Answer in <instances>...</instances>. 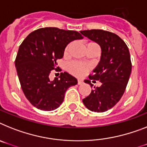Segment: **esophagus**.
Wrapping results in <instances>:
<instances>
[{"mask_svg":"<svg viewBox=\"0 0 147 147\" xmlns=\"http://www.w3.org/2000/svg\"><path fill=\"white\" fill-rule=\"evenodd\" d=\"M84 83V81L82 79H78V84L81 85Z\"/></svg>","mask_w":147,"mask_h":147,"instance_id":"1","label":"esophagus"}]
</instances>
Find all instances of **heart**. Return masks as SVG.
<instances>
[{"label":"heart","mask_w":147,"mask_h":147,"mask_svg":"<svg viewBox=\"0 0 147 147\" xmlns=\"http://www.w3.org/2000/svg\"><path fill=\"white\" fill-rule=\"evenodd\" d=\"M93 42H90L89 44H92ZM71 46V44L68 45L67 47L65 49L64 54L66 55L69 52V48ZM90 69V66L87 63H84L78 62V61H73V62L70 63L68 66V70L70 73L72 74L73 76H76L77 77H81V76H84L85 74L87 73V71Z\"/></svg>","instance_id":"heart-1"}]
</instances>
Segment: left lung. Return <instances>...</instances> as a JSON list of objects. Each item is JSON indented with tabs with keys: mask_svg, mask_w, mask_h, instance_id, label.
Wrapping results in <instances>:
<instances>
[{
	"mask_svg": "<svg viewBox=\"0 0 147 147\" xmlns=\"http://www.w3.org/2000/svg\"><path fill=\"white\" fill-rule=\"evenodd\" d=\"M81 34L101 48V57L90 79L98 81L100 87H94L83 103L91 111H107L123 96L131 72L130 54L125 42L117 34L103 30H82ZM87 84L92 87L90 81Z\"/></svg>",
	"mask_w": 147,
	"mask_h": 147,
	"instance_id": "obj_1",
	"label": "left lung"
}]
</instances>
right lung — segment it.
<instances>
[{
    "instance_id": "right-lung-1",
    "label": "right lung",
    "mask_w": 147,
    "mask_h": 147,
    "mask_svg": "<svg viewBox=\"0 0 147 147\" xmlns=\"http://www.w3.org/2000/svg\"><path fill=\"white\" fill-rule=\"evenodd\" d=\"M83 39L78 32L57 28H40L29 34L18 49L15 65L26 98L35 108L51 111L63 102L65 92L78 84L76 78L61 72L53 81L51 71L63 57L66 45Z\"/></svg>"
}]
</instances>
